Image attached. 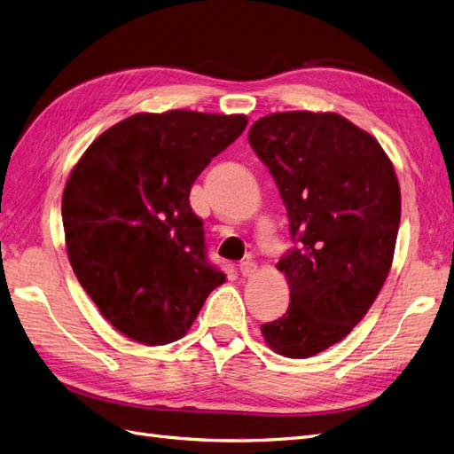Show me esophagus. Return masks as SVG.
<instances>
[{
	"label": "esophagus",
	"mask_w": 454,
	"mask_h": 454,
	"mask_svg": "<svg viewBox=\"0 0 454 454\" xmlns=\"http://www.w3.org/2000/svg\"><path fill=\"white\" fill-rule=\"evenodd\" d=\"M239 269L242 272V277H252L257 267H255V263H254L252 259H246V261H242V263L239 265Z\"/></svg>",
	"instance_id": "34e87169"
}]
</instances>
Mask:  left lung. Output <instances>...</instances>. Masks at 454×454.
Segmentation results:
<instances>
[{
  "mask_svg": "<svg viewBox=\"0 0 454 454\" xmlns=\"http://www.w3.org/2000/svg\"><path fill=\"white\" fill-rule=\"evenodd\" d=\"M248 140L277 182L295 242L277 263L290 307L261 333L274 352L310 358L352 332L387 280L400 184L373 136L337 114H270Z\"/></svg>",
  "mask_w": 454,
  "mask_h": 454,
  "instance_id": "obj_1",
  "label": "left lung"
}]
</instances>
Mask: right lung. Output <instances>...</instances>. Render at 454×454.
I'll use <instances>...</instances> for the list:
<instances>
[{
    "instance_id": "add662e5",
    "label": "right lung",
    "mask_w": 454,
    "mask_h": 454,
    "mask_svg": "<svg viewBox=\"0 0 454 454\" xmlns=\"http://www.w3.org/2000/svg\"><path fill=\"white\" fill-rule=\"evenodd\" d=\"M246 115L136 114L96 138L62 195L66 250L79 284L117 332L168 345L225 274L206 257L189 193L244 132Z\"/></svg>"
}]
</instances>
